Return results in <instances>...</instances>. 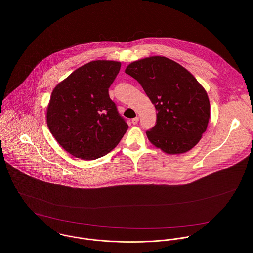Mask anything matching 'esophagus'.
I'll return each mask as SVG.
<instances>
[{
  "mask_svg": "<svg viewBox=\"0 0 253 253\" xmlns=\"http://www.w3.org/2000/svg\"><path fill=\"white\" fill-rule=\"evenodd\" d=\"M138 121H139V118H138V117H135V118H133V119L131 120V123H132L133 125H136V124L138 123Z\"/></svg>",
  "mask_w": 253,
  "mask_h": 253,
  "instance_id": "34e87169",
  "label": "esophagus"
}]
</instances>
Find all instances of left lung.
<instances>
[{"instance_id":"1","label":"left lung","mask_w":253,"mask_h":253,"mask_svg":"<svg viewBox=\"0 0 253 253\" xmlns=\"http://www.w3.org/2000/svg\"><path fill=\"white\" fill-rule=\"evenodd\" d=\"M126 73L143 87L157 110L150 142L168 154L188 152L207 130L211 104L205 88L180 64L164 56L130 63Z\"/></svg>"}]
</instances>
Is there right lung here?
Masks as SVG:
<instances>
[{"label": "right lung", "mask_w": 253, "mask_h": 253, "mask_svg": "<svg viewBox=\"0 0 253 253\" xmlns=\"http://www.w3.org/2000/svg\"><path fill=\"white\" fill-rule=\"evenodd\" d=\"M121 62L95 60L78 68L51 92L49 131L74 157L95 160L112 151L128 128L109 96Z\"/></svg>", "instance_id": "add662e5"}]
</instances>
